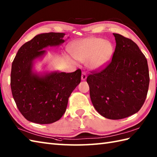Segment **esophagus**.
I'll use <instances>...</instances> for the list:
<instances>
[{"mask_svg":"<svg viewBox=\"0 0 157 157\" xmlns=\"http://www.w3.org/2000/svg\"><path fill=\"white\" fill-rule=\"evenodd\" d=\"M86 78H87V75H86V73L84 72H82V80H86Z\"/></svg>","mask_w":157,"mask_h":157,"instance_id":"1","label":"esophagus"}]
</instances>
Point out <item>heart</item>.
<instances>
[{
    "label": "heart",
    "mask_w": 157,
    "mask_h": 157,
    "mask_svg": "<svg viewBox=\"0 0 157 157\" xmlns=\"http://www.w3.org/2000/svg\"><path fill=\"white\" fill-rule=\"evenodd\" d=\"M70 54L79 61L85 62L92 70L102 69L108 64L113 53L110 42L96 37L78 40L69 46Z\"/></svg>",
    "instance_id": "heart-1"
}]
</instances>
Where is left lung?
Masks as SVG:
<instances>
[{"label": "left lung", "instance_id": "left-lung-1", "mask_svg": "<svg viewBox=\"0 0 157 157\" xmlns=\"http://www.w3.org/2000/svg\"><path fill=\"white\" fill-rule=\"evenodd\" d=\"M116 47L111 61L87 78L95 109L105 118L121 119L140 111L147 96L150 78L147 60L136 43L113 34Z\"/></svg>", "mask_w": 157, "mask_h": 157}]
</instances>
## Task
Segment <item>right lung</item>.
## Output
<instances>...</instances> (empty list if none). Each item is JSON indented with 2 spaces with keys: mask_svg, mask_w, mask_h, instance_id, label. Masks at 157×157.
I'll return each instance as SVG.
<instances>
[{
  "mask_svg": "<svg viewBox=\"0 0 157 157\" xmlns=\"http://www.w3.org/2000/svg\"><path fill=\"white\" fill-rule=\"evenodd\" d=\"M64 33L40 34L21 46L13 60L11 73L13 97L29 121L49 124L64 114L68 99L81 82L82 72L52 71L40 75L33 71L34 61L46 54L44 48L65 42Z\"/></svg>",
  "mask_w": 157,
  "mask_h": 157,
  "instance_id": "1",
  "label": "right lung"
}]
</instances>
